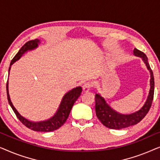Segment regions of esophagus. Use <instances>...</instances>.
Returning <instances> with one entry per match:
<instances>
[{"mask_svg": "<svg viewBox=\"0 0 160 160\" xmlns=\"http://www.w3.org/2000/svg\"><path fill=\"white\" fill-rule=\"evenodd\" d=\"M83 90H84V92H88L89 89H91L92 87V84L90 82H85L84 85H83Z\"/></svg>", "mask_w": 160, "mask_h": 160, "instance_id": "esophagus-1", "label": "esophagus"}]
</instances>
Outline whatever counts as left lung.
I'll list each match as a JSON object with an SVG mask.
<instances>
[{
  "label": "left lung",
  "instance_id": "1",
  "mask_svg": "<svg viewBox=\"0 0 160 160\" xmlns=\"http://www.w3.org/2000/svg\"><path fill=\"white\" fill-rule=\"evenodd\" d=\"M134 54L135 56L140 57L143 59V62H145L147 68L149 70L151 74L150 79V91L149 95L146 100V103L137 112L131 113V114H121L117 113V111L113 110L105 100L100 96L99 94L95 95V112L96 115L100 120V122L106 126V128L110 129H115V130H119V129L125 128L134 125L141 121L146 115L147 114L148 111L152 106L153 98H154V74H153L152 70L151 69L149 63L148 62V58L143 52L140 51L137 49H134Z\"/></svg>",
  "mask_w": 160,
  "mask_h": 160
}]
</instances>
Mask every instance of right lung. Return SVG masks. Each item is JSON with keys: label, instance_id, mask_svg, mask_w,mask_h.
Masks as SVG:
<instances>
[{"label": "right lung", "instance_id": "obj_1", "mask_svg": "<svg viewBox=\"0 0 160 160\" xmlns=\"http://www.w3.org/2000/svg\"><path fill=\"white\" fill-rule=\"evenodd\" d=\"M39 43L38 39H35V40H31L28 41L24 44L19 51L17 52V54L14 56V58L12 59V62L10 63V67L8 69V72H9L11 69V65H12L14 62L18 60L21 56L26 52L28 50H32L38 47V44ZM8 82L6 83V92H7V98L8 103L12 107V108L14 111V112L16 114L17 117L18 118L19 121L22 123L25 127L28 128L30 129V130L37 131V132H51V131H54L58 130L60 128L63 124L66 122V120L68 117L71 112V110L73 107L74 102L76 101L78 98L79 97L82 92V89L81 87H76L72 89V90L69 91L68 92L66 93L63 97L61 103L60 105L58 111L54 114V117H52L51 119L47 120V121L39 122H33L28 121V119H25V118L22 117V116L18 113V111L16 110L13 106L12 101L10 100L9 94H8Z\"/></svg>", "mask_w": 160, "mask_h": 160}]
</instances>
